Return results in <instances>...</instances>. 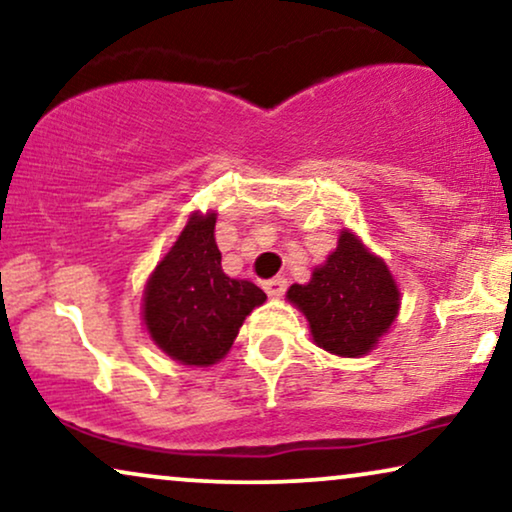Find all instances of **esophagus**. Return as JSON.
I'll return each instance as SVG.
<instances>
[{"label": "esophagus", "instance_id": "34e87169", "mask_svg": "<svg viewBox=\"0 0 512 512\" xmlns=\"http://www.w3.org/2000/svg\"><path fill=\"white\" fill-rule=\"evenodd\" d=\"M263 289H265V293H268L270 298L284 296V291H286V279H284V277H272V279H268V282H263Z\"/></svg>", "mask_w": 512, "mask_h": 512}]
</instances>
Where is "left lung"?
I'll return each instance as SVG.
<instances>
[{
  "instance_id": "obj_1",
  "label": "left lung",
  "mask_w": 512,
  "mask_h": 512,
  "mask_svg": "<svg viewBox=\"0 0 512 512\" xmlns=\"http://www.w3.org/2000/svg\"><path fill=\"white\" fill-rule=\"evenodd\" d=\"M286 298L305 314L312 340L347 359L368 354L401 305L387 263L349 230H342L338 247L314 268L310 282L293 284Z\"/></svg>"
}]
</instances>
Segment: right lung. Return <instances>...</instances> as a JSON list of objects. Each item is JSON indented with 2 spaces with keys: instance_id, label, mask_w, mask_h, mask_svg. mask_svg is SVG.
<instances>
[{
  "instance_id": "obj_1",
  "label": "right lung",
  "mask_w": 512,
  "mask_h": 512,
  "mask_svg": "<svg viewBox=\"0 0 512 512\" xmlns=\"http://www.w3.org/2000/svg\"><path fill=\"white\" fill-rule=\"evenodd\" d=\"M214 226V212L191 214L144 289L146 331L184 366H212L223 359L247 314L265 303L254 282L221 270Z\"/></svg>"
}]
</instances>
